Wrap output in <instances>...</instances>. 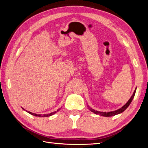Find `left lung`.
Wrapping results in <instances>:
<instances>
[{
	"label": "left lung",
	"instance_id": "obj_1",
	"mask_svg": "<svg viewBox=\"0 0 148 148\" xmlns=\"http://www.w3.org/2000/svg\"><path fill=\"white\" fill-rule=\"evenodd\" d=\"M136 88L135 89V91H134L133 95L132 96L131 98L128 100V101L126 103V104H125L122 108H120L117 110H115V111H112V112H98V111H96V110H95L94 109H92L91 108H89V109L90 110L91 112H94L96 114H99L101 115H102V116H104V117H111V116H114V115H117L119 114H120L123 112L126 109L127 107L129 106V105L131 104V102L133 99L134 96H135V92H136Z\"/></svg>",
	"mask_w": 148,
	"mask_h": 148
}]
</instances>
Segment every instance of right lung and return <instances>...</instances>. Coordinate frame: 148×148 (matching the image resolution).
I'll use <instances>...</instances> for the list:
<instances>
[{
    "label": "right lung",
    "mask_w": 148,
    "mask_h": 148,
    "mask_svg": "<svg viewBox=\"0 0 148 148\" xmlns=\"http://www.w3.org/2000/svg\"><path fill=\"white\" fill-rule=\"evenodd\" d=\"M22 109H23V110H25L23 108H22ZM59 110H60V109H58L57 111L53 112H52V113H51V114H44V115H41V114H34V113L31 112H28V111H27V110H26V112H28L29 114H31V115H34V116H36V117H49V116L52 115H53L54 114H56V113L57 112H58Z\"/></svg>",
    "instance_id": "right-lung-1"
}]
</instances>
